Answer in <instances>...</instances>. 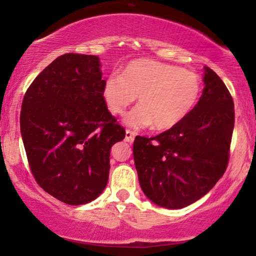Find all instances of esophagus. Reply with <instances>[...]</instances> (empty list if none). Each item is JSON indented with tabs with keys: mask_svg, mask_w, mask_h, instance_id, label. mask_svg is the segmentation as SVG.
<instances>
[{
	"mask_svg": "<svg viewBox=\"0 0 256 256\" xmlns=\"http://www.w3.org/2000/svg\"><path fill=\"white\" fill-rule=\"evenodd\" d=\"M125 140L128 143H132L134 140V132L130 130H126L125 132Z\"/></svg>",
	"mask_w": 256,
	"mask_h": 256,
	"instance_id": "esophagus-1",
	"label": "esophagus"
}]
</instances>
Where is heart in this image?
<instances>
[{"mask_svg": "<svg viewBox=\"0 0 256 256\" xmlns=\"http://www.w3.org/2000/svg\"><path fill=\"white\" fill-rule=\"evenodd\" d=\"M201 79L195 72L150 58H136L120 76L106 79L102 95L108 110L122 116L138 98L140 106L125 118L134 128L154 124L158 131L171 130L192 113L201 96Z\"/></svg>", "mask_w": 256, "mask_h": 256, "instance_id": "heart-1", "label": "heart"}]
</instances>
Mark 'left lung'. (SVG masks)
Masks as SVG:
<instances>
[{
  "mask_svg": "<svg viewBox=\"0 0 256 256\" xmlns=\"http://www.w3.org/2000/svg\"><path fill=\"white\" fill-rule=\"evenodd\" d=\"M204 83L198 104L180 124L152 138H134L140 188L160 207L179 210L194 204L212 189L228 167L234 101L210 67H204Z\"/></svg>",
  "mask_w": 256,
  "mask_h": 256,
  "instance_id": "8db88e82",
  "label": "left lung"
}]
</instances>
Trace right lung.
Wrapping results in <instances>:
<instances>
[{
  "label": "right lung",
  "mask_w": 256,
  "mask_h": 256,
  "mask_svg": "<svg viewBox=\"0 0 256 256\" xmlns=\"http://www.w3.org/2000/svg\"><path fill=\"white\" fill-rule=\"evenodd\" d=\"M98 56L64 54L32 82L20 131L32 174L44 192L67 204L94 201L110 174V148L125 138L108 112Z\"/></svg>",
  "instance_id": "right-lung-1"
}]
</instances>
